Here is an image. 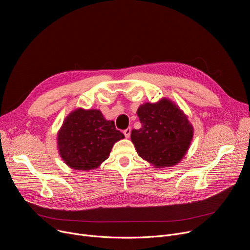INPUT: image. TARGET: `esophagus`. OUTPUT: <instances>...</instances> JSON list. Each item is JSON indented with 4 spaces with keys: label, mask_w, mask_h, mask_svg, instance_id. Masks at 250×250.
Listing matches in <instances>:
<instances>
[{
    "label": "esophagus",
    "mask_w": 250,
    "mask_h": 250,
    "mask_svg": "<svg viewBox=\"0 0 250 250\" xmlns=\"http://www.w3.org/2000/svg\"><path fill=\"white\" fill-rule=\"evenodd\" d=\"M130 131H131V129H130V127H127L126 129H125L124 130V134H125V136L127 138V137H129V135H130Z\"/></svg>",
    "instance_id": "esophagus-1"
}]
</instances>
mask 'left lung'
<instances>
[{
    "instance_id": "left-lung-1",
    "label": "left lung",
    "mask_w": 250,
    "mask_h": 250,
    "mask_svg": "<svg viewBox=\"0 0 250 250\" xmlns=\"http://www.w3.org/2000/svg\"><path fill=\"white\" fill-rule=\"evenodd\" d=\"M137 116L141 127L132 129L130 138L138 155L156 168L171 167L181 161L194 130L179 106L163 98L141 104Z\"/></svg>"
}]
</instances>
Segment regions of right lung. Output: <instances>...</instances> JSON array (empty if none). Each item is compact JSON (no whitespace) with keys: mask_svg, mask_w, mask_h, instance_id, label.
Instances as JSON below:
<instances>
[{"mask_svg":"<svg viewBox=\"0 0 250 250\" xmlns=\"http://www.w3.org/2000/svg\"><path fill=\"white\" fill-rule=\"evenodd\" d=\"M125 138L113 121H106L100 110L76 109L70 113L57 133L62 160L72 169L98 168L117 141Z\"/></svg>","mask_w":250,"mask_h":250,"instance_id":"obj_1","label":"right lung"}]
</instances>
